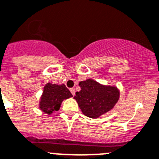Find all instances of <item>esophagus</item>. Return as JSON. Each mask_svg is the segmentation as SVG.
<instances>
[{
    "label": "esophagus",
    "mask_w": 159,
    "mask_h": 159,
    "mask_svg": "<svg viewBox=\"0 0 159 159\" xmlns=\"http://www.w3.org/2000/svg\"><path fill=\"white\" fill-rule=\"evenodd\" d=\"M70 93H71V94H72L73 96H75V89H70Z\"/></svg>",
    "instance_id": "1"
}]
</instances>
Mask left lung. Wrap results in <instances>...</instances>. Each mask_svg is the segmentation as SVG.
<instances>
[{
  "mask_svg": "<svg viewBox=\"0 0 159 159\" xmlns=\"http://www.w3.org/2000/svg\"><path fill=\"white\" fill-rule=\"evenodd\" d=\"M81 90L75 93L74 99L85 116L91 118L99 116L110 111L120 97L116 87L106 86L89 79L79 84Z\"/></svg>",
  "mask_w": 159,
  "mask_h": 159,
  "instance_id": "left-lung-1",
  "label": "left lung"
}]
</instances>
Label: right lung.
<instances>
[{
  "instance_id": "add662e5",
  "label": "right lung",
  "mask_w": 159,
  "mask_h": 159,
  "mask_svg": "<svg viewBox=\"0 0 159 159\" xmlns=\"http://www.w3.org/2000/svg\"><path fill=\"white\" fill-rule=\"evenodd\" d=\"M72 96L70 91L64 84H53L48 83L45 85L43 93L41 96L39 108L43 112L51 115L58 111L63 100Z\"/></svg>"
}]
</instances>
